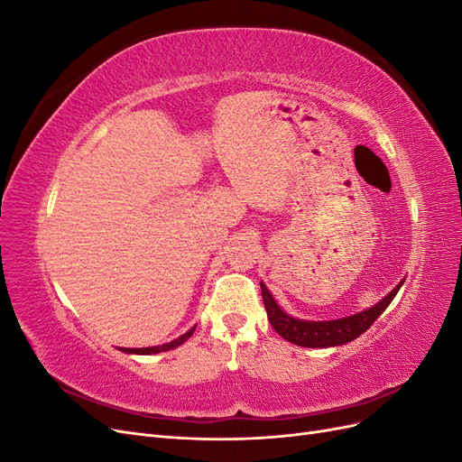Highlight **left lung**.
Wrapping results in <instances>:
<instances>
[{
	"mask_svg": "<svg viewBox=\"0 0 462 462\" xmlns=\"http://www.w3.org/2000/svg\"><path fill=\"white\" fill-rule=\"evenodd\" d=\"M402 283L404 279H401L399 285L393 291H389L380 302H375L366 310L356 312L353 316H345L339 319H321V321L292 318L275 302L273 295L270 292V289L265 287L263 282L260 283V287H262V299H263L265 312H268L270 324L283 339L295 343L299 346L326 348V346H339L345 343H351L353 339L358 337V335L365 333L374 321L383 314V310L391 304V300L395 299Z\"/></svg>",
	"mask_w": 462,
	"mask_h": 462,
	"instance_id": "8db88e82",
	"label": "left lung"
}]
</instances>
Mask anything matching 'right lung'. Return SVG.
<instances>
[{"instance_id": "1", "label": "right lung", "mask_w": 462, "mask_h": 462, "mask_svg": "<svg viewBox=\"0 0 462 462\" xmlns=\"http://www.w3.org/2000/svg\"><path fill=\"white\" fill-rule=\"evenodd\" d=\"M194 329H197V326L190 328L187 333L180 335V337H177V339H173L170 343L158 345V346H144V348H123V346H119V351L129 353V355H158V353H165V351H170V348H175L179 345H183L190 337V335L194 333Z\"/></svg>"}]
</instances>
